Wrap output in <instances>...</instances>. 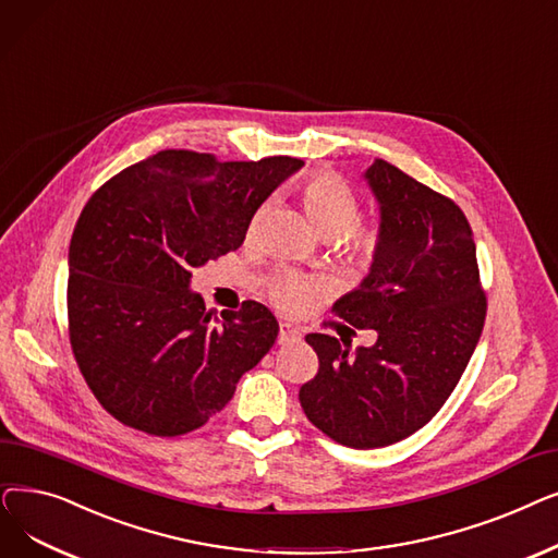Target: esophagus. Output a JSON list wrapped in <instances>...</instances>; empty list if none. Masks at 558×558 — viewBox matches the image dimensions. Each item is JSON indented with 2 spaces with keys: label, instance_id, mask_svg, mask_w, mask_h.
<instances>
[{
  "label": "esophagus",
  "instance_id": "1",
  "mask_svg": "<svg viewBox=\"0 0 558 558\" xmlns=\"http://www.w3.org/2000/svg\"><path fill=\"white\" fill-rule=\"evenodd\" d=\"M300 338H302V333H300L298 327H293L290 323H281L279 325V342L281 344L290 342V340H300Z\"/></svg>",
  "mask_w": 558,
  "mask_h": 558
}]
</instances>
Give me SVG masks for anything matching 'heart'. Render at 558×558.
<instances>
[{"label": "heart", "mask_w": 558, "mask_h": 558, "mask_svg": "<svg viewBox=\"0 0 558 558\" xmlns=\"http://www.w3.org/2000/svg\"><path fill=\"white\" fill-rule=\"evenodd\" d=\"M270 202H265L256 216L252 218L250 233L256 229L258 218L268 210ZM304 210L311 225L325 233L338 235L350 231L361 218V202L356 193L336 174H317L304 185ZM381 250V231L377 227H363L352 231L350 238V254L361 265H369ZM325 286L320 279L298 275V272H281L270 283V298L283 311H295L304 306L311 298L320 293Z\"/></svg>", "instance_id": "obj_1"}]
</instances>
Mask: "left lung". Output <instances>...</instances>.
Wrapping results in <instances>:
<instances>
[{"mask_svg":"<svg viewBox=\"0 0 558 558\" xmlns=\"http://www.w3.org/2000/svg\"><path fill=\"white\" fill-rule=\"evenodd\" d=\"M379 204L381 250L367 277L333 311L375 329L373 348L308 333L320 367L300 388L317 429L340 445L373 449L422 429L457 388L480 342L486 295L463 210L375 158L363 174Z\"/></svg>","mask_w":558,"mask_h":558,"instance_id":"obj_1","label":"left lung"}]
</instances>
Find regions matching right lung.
<instances>
[{"mask_svg": "<svg viewBox=\"0 0 558 558\" xmlns=\"http://www.w3.org/2000/svg\"><path fill=\"white\" fill-rule=\"evenodd\" d=\"M304 161L166 149L106 181L76 220L68 323L78 369L126 427L181 436L220 413L277 340L258 302L210 323L193 270L238 250L258 206Z\"/></svg>", "mask_w": 558, "mask_h": 558, "instance_id": "right-lung-1", "label": "right lung"}]
</instances>
